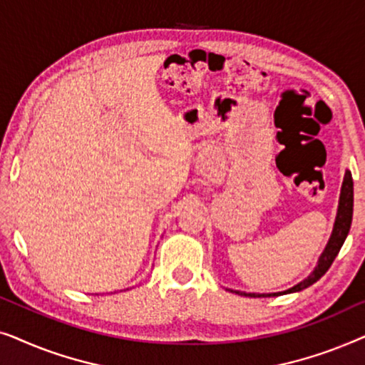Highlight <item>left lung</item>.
<instances>
[{"mask_svg":"<svg viewBox=\"0 0 365 365\" xmlns=\"http://www.w3.org/2000/svg\"><path fill=\"white\" fill-rule=\"evenodd\" d=\"M352 211H354V182H352V174L351 171H346L344 174V181H342V187H341V196H339V206H337V214H336V221H334V227L331 232V237L324 247V251L321 256H319L317 266L314 267V271L309 274V276L301 281L296 286L287 289V291H281V292H271V294H256V292H242V291H232V289H227V291L236 292L239 296H246V297H276V296H284V294H291V292H299L302 289H306L309 286H312L314 282H317L324 274L327 272V269L331 267V264L334 262V259L341 251L344 241H346L349 229H351V222H352Z\"/></svg>","mask_w":365,"mask_h":365,"instance_id":"left-lung-1","label":"left lung"}]
</instances>
